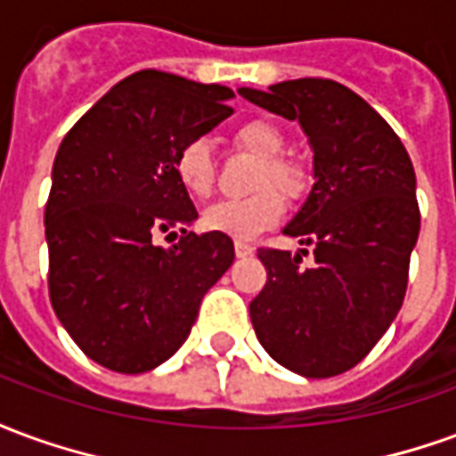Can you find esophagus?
Listing matches in <instances>:
<instances>
[{
  "label": "esophagus",
  "mask_w": 456,
  "mask_h": 456,
  "mask_svg": "<svg viewBox=\"0 0 456 456\" xmlns=\"http://www.w3.org/2000/svg\"><path fill=\"white\" fill-rule=\"evenodd\" d=\"M234 254H237L239 258H248L254 254V247H248L244 241H237V244H234Z\"/></svg>",
  "instance_id": "obj_1"
}]
</instances>
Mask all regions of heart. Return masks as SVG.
Segmentation results:
<instances>
[{
	"mask_svg": "<svg viewBox=\"0 0 456 456\" xmlns=\"http://www.w3.org/2000/svg\"><path fill=\"white\" fill-rule=\"evenodd\" d=\"M234 143L261 159L256 188L276 187L281 195L297 200L307 188L305 170L283 159L286 134L273 121L251 119L234 131ZM175 175L180 185L195 198H208L215 188V159L205 139L188 141L175 153ZM278 191V192H279ZM277 192V193H278ZM273 191H264L247 200H219L202 212V227L224 237L248 241L261 232L276 227L283 219V200Z\"/></svg>",
	"mask_w": 456,
	"mask_h": 456,
	"instance_id": "heart-1",
	"label": "heart"
}]
</instances>
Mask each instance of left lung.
Segmentation results:
<instances>
[{
	"label": "left lung",
	"mask_w": 456,
	"mask_h": 456,
	"mask_svg": "<svg viewBox=\"0 0 456 456\" xmlns=\"http://www.w3.org/2000/svg\"><path fill=\"white\" fill-rule=\"evenodd\" d=\"M268 112L297 121L313 149L315 185L283 227L313 247L303 256L261 248L268 281L248 315L281 366L327 379L362 362L398 315L420 234L411 156L381 114L335 80L303 77L268 93L239 87ZM305 254V248H300Z\"/></svg>",
	"instance_id": "left-lung-1"
}]
</instances>
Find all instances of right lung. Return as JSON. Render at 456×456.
Listing matches in <instances>:
<instances>
[{"label":"right lung","instance_id":"add662e5","mask_svg":"<svg viewBox=\"0 0 456 456\" xmlns=\"http://www.w3.org/2000/svg\"><path fill=\"white\" fill-rule=\"evenodd\" d=\"M234 93L160 70L124 77L65 134L45 205L48 290L61 325L119 373L178 352L202 297L234 264L232 239L188 232L198 209L175 153L232 114ZM181 239L166 249L159 233Z\"/></svg>","mask_w":456,"mask_h":456}]
</instances>
